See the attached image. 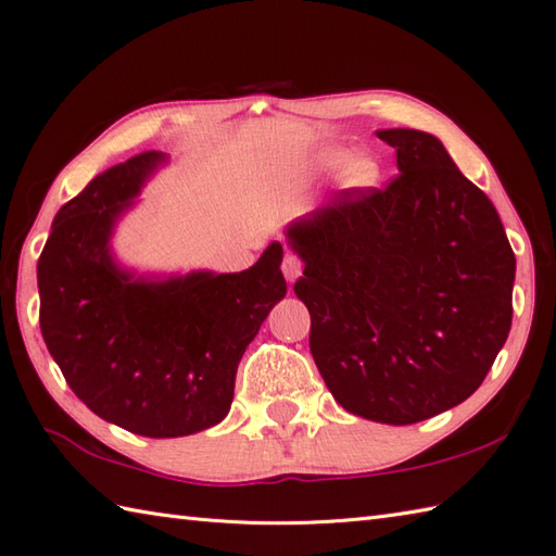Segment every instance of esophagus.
<instances>
[{
	"instance_id": "1",
	"label": "esophagus",
	"mask_w": 556,
	"mask_h": 556,
	"mask_svg": "<svg viewBox=\"0 0 556 556\" xmlns=\"http://www.w3.org/2000/svg\"><path fill=\"white\" fill-rule=\"evenodd\" d=\"M302 258L294 252H286V256H282V276L288 282H294L302 276Z\"/></svg>"
}]
</instances>
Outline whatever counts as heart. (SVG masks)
Here are the masks:
<instances>
[{"instance_id": "heart-1", "label": "heart", "mask_w": 556, "mask_h": 556, "mask_svg": "<svg viewBox=\"0 0 556 556\" xmlns=\"http://www.w3.org/2000/svg\"><path fill=\"white\" fill-rule=\"evenodd\" d=\"M344 161H348V152L344 150H328L320 154V164H324L326 168H338ZM342 178L350 185V188H368V185L378 182L380 166L374 156L356 154L350 159L348 165H344Z\"/></svg>"}]
</instances>
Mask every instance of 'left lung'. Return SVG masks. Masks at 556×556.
<instances>
[{"label":"left lung","mask_w":556,"mask_h":556,"mask_svg":"<svg viewBox=\"0 0 556 556\" xmlns=\"http://www.w3.org/2000/svg\"><path fill=\"white\" fill-rule=\"evenodd\" d=\"M388 188H350L288 230L294 294L328 390L368 421L409 426L480 388L511 328L516 258L488 194L433 135L380 130Z\"/></svg>","instance_id":"1"}]
</instances>
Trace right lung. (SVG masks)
I'll use <instances>...</instances> for the list:
<instances>
[{"label": "right lung", "mask_w": 556, "mask_h": 556, "mask_svg": "<svg viewBox=\"0 0 556 556\" xmlns=\"http://www.w3.org/2000/svg\"><path fill=\"white\" fill-rule=\"evenodd\" d=\"M162 159L135 154L59 208L37 288L45 344L76 397L130 433L180 438L224 421L247 344L288 282L280 242L242 274L152 282L118 270L111 228Z\"/></svg>", "instance_id": "add662e5"}]
</instances>
